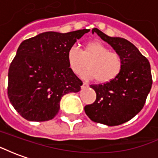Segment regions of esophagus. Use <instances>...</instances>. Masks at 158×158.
Here are the masks:
<instances>
[{"mask_svg": "<svg viewBox=\"0 0 158 158\" xmlns=\"http://www.w3.org/2000/svg\"><path fill=\"white\" fill-rule=\"evenodd\" d=\"M89 86V85L87 84L86 82H83V85H82V88H87Z\"/></svg>", "mask_w": 158, "mask_h": 158, "instance_id": "34e87169", "label": "esophagus"}]
</instances>
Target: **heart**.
<instances>
[{
	"instance_id": "obj_1",
	"label": "heart",
	"mask_w": 158,
	"mask_h": 158,
	"mask_svg": "<svg viewBox=\"0 0 158 158\" xmlns=\"http://www.w3.org/2000/svg\"><path fill=\"white\" fill-rule=\"evenodd\" d=\"M67 58L73 73L80 74L88 67L83 73L84 77L95 79L99 84L112 82L120 74L123 66L122 56L116 52H110L108 47L99 41L87 43L82 52L76 46L70 47Z\"/></svg>"
}]
</instances>
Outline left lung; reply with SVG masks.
Here are the masks:
<instances>
[{"label": "left lung", "mask_w": 158, "mask_h": 158, "mask_svg": "<svg viewBox=\"0 0 158 158\" xmlns=\"http://www.w3.org/2000/svg\"><path fill=\"white\" fill-rule=\"evenodd\" d=\"M92 33H96L122 56L123 66L112 82L90 85L96 91V99L85 106V112L93 122L119 125L132 119L146 103L152 85L150 62L129 40L110 37L96 28Z\"/></svg>", "instance_id": "obj_1"}]
</instances>
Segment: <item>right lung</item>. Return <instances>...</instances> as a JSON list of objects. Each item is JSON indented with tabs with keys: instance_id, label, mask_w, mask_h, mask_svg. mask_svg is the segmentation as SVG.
<instances>
[{
	"instance_id": "add662e5",
	"label": "right lung",
	"mask_w": 158,
	"mask_h": 158,
	"mask_svg": "<svg viewBox=\"0 0 158 158\" xmlns=\"http://www.w3.org/2000/svg\"><path fill=\"white\" fill-rule=\"evenodd\" d=\"M89 29L45 32L20 44L8 70L7 95L29 121L44 122L58 113L65 94L78 92L83 82L68 63V52Z\"/></svg>"
}]
</instances>
